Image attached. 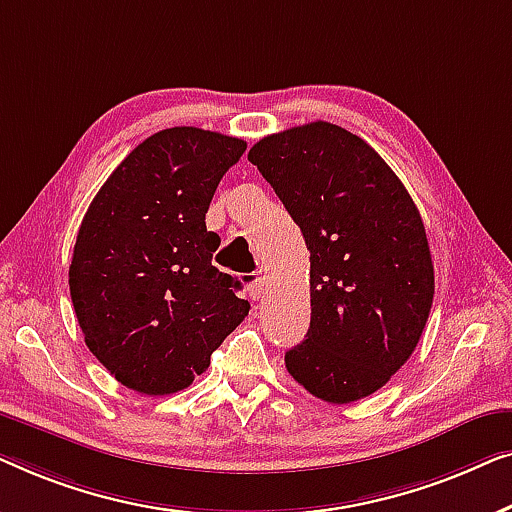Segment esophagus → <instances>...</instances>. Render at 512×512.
I'll list each match as a JSON object with an SVG mask.
<instances>
[{
    "mask_svg": "<svg viewBox=\"0 0 512 512\" xmlns=\"http://www.w3.org/2000/svg\"><path fill=\"white\" fill-rule=\"evenodd\" d=\"M264 290H266V280H264V276L262 273H255L253 278H250V283H248V294L250 297H253L255 301H259L264 297Z\"/></svg>",
    "mask_w": 512,
    "mask_h": 512,
    "instance_id": "34e87169",
    "label": "esophagus"
}]
</instances>
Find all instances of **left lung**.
Returning <instances> with one entry per match:
<instances>
[{"label": "left lung", "instance_id": "1", "mask_svg": "<svg viewBox=\"0 0 512 512\" xmlns=\"http://www.w3.org/2000/svg\"><path fill=\"white\" fill-rule=\"evenodd\" d=\"M248 160L311 250V327L287 371L322 401L369 397L413 355L434 301L420 211L383 157L331 122L264 136Z\"/></svg>", "mask_w": 512, "mask_h": 512}]
</instances>
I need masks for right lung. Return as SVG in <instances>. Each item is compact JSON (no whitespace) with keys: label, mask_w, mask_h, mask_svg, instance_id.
<instances>
[{"label":"right lung","mask_w":512,"mask_h":512,"mask_svg":"<svg viewBox=\"0 0 512 512\" xmlns=\"http://www.w3.org/2000/svg\"><path fill=\"white\" fill-rule=\"evenodd\" d=\"M246 141L162 129L102 185L78 229L69 290L85 345L129 390H185L250 311L241 283L211 264L215 187Z\"/></svg>","instance_id":"add662e5"}]
</instances>
